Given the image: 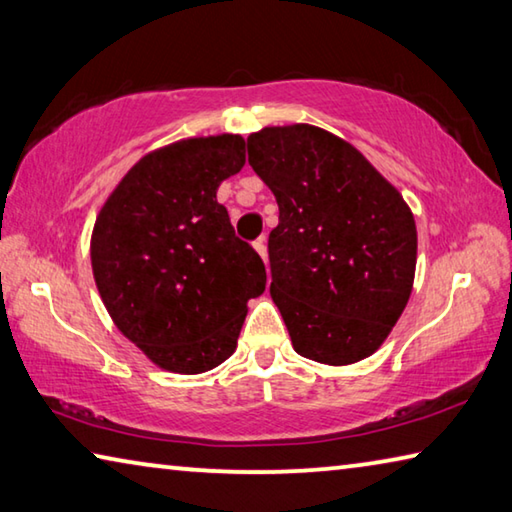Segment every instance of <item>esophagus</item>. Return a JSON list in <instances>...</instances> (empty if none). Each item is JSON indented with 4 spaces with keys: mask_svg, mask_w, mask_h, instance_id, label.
<instances>
[{
    "mask_svg": "<svg viewBox=\"0 0 512 512\" xmlns=\"http://www.w3.org/2000/svg\"><path fill=\"white\" fill-rule=\"evenodd\" d=\"M255 250H257V255L264 259V264L268 262V253H266V237H259L257 241H255Z\"/></svg>",
    "mask_w": 512,
    "mask_h": 512,
    "instance_id": "34e87169",
    "label": "esophagus"
}]
</instances>
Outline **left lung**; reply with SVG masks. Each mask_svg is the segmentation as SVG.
Instances as JSON below:
<instances>
[{
    "label": "left lung",
    "mask_w": 512,
    "mask_h": 512,
    "mask_svg": "<svg viewBox=\"0 0 512 512\" xmlns=\"http://www.w3.org/2000/svg\"><path fill=\"white\" fill-rule=\"evenodd\" d=\"M248 164L271 189V298L300 357L348 366L370 357L411 298L418 232L402 194L318 126H268Z\"/></svg>",
    "instance_id": "left-lung-1"
}]
</instances>
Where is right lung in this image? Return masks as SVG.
<instances>
[{
  "instance_id": "right-lung-1",
  "label": "right lung",
  "mask_w": 512,
  "mask_h": 512,
  "mask_svg": "<svg viewBox=\"0 0 512 512\" xmlns=\"http://www.w3.org/2000/svg\"><path fill=\"white\" fill-rule=\"evenodd\" d=\"M246 164L241 135L189 137L146 153L112 189L90 241L112 323L155 366L212 370L237 350L266 268L216 189Z\"/></svg>"
}]
</instances>
